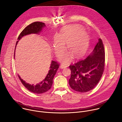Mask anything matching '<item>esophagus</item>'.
Returning <instances> with one entry per match:
<instances>
[{"instance_id": "esophagus-1", "label": "esophagus", "mask_w": 122, "mask_h": 122, "mask_svg": "<svg viewBox=\"0 0 122 122\" xmlns=\"http://www.w3.org/2000/svg\"><path fill=\"white\" fill-rule=\"evenodd\" d=\"M67 66L66 65H62L60 66V68H61V69H63V68H66Z\"/></svg>"}]
</instances>
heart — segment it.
<instances>
[{
	"label": "heart",
	"instance_id": "heart-1",
	"mask_svg": "<svg viewBox=\"0 0 122 122\" xmlns=\"http://www.w3.org/2000/svg\"><path fill=\"white\" fill-rule=\"evenodd\" d=\"M89 41L88 35L82 27L78 25L67 26L61 30L58 37L55 38L53 47L56 56L59 57L62 55L66 44L69 52L74 57L78 58L85 53ZM70 53H67L61 58L60 61L63 63L71 61L72 56Z\"/></svg>",
	"mask_w": 122,
	"mask_h": 122
}]
</instances>
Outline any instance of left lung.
<instances>
[{"mask_svg": "<svg viewBox=\"0 0 122 122\" xmlns=\"http://www.w3.org/2000/svg\"><path fill=\"white\" fill-rule=\"evenodd\" d=\"M105 62V51L102 40L98 42L86 58L69 66L71 77L69 84L74 90L87 92L97 85L102 75Z\"/></svg>", "mask_w": 122, "mask_h": 122, "instance_id": "8db88e82", "label": "left lung"}]
</instances>
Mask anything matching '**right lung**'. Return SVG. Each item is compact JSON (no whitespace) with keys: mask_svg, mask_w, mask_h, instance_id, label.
Returning <instances> with one entry per match:
<instances>
[{"mask_svg":"<svg viewBox=\"0 0 122 122\" xmlns=\"http://www.w3.org/2000/svg\"><path fill=\"white\" fill-rule=\"evenodd\" d=\"M45 26L46 25L44 23L40 22H34L26 26L19 36V37L18 38V39H17L18 41L16 42L15 49H16L17 43L22 39V38L25 36L28 35L32 34L40 35L43 28H44ZM15 49L14 51V56ZM58 68L59 65L58 63L54 61H51L50 66V69L48 71V73L46 76L43 80V81L36 85H34V84H31L26 82L25 81L23 80L21 78L19 74H18V76L22 84L25 86L26 89H28V90L31 92L35 94H42L48 91L51 89L52 84H53V79L56 73Z\"/></svg>","mask_w":122,"mask_h":122,"instance_id":"add662e5","label":"right lung"}]
</instances>
